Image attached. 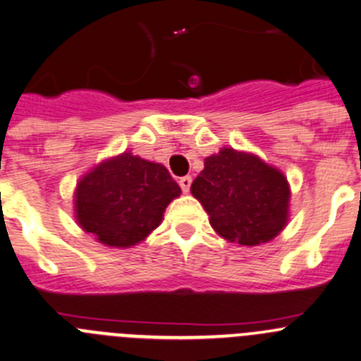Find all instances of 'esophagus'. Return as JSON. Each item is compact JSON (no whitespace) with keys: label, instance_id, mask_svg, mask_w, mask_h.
Wrapping results in <instances>:
<instances>
[{"label":"esophagus","instance_id":"obj_1","mask_svg":"<svg viewBox=\"0 0 361 361\" xmlns=\"http://www.w3.org/2000/svg\"><path fill=\"white\" fill-rule=\"evenodd\" d=\"M178 183H180V187H181V190L185 192V194H187L188 190H190V185H192V178L190 176H183V178H180V181H178Z\"/></svg>","mask_w":361,"mask_h":361}]
</instances>
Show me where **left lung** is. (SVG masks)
Returning <instances> with one entry per match:
<instances>
[{"mask_svg":"<svg viewBox=\"0 0 361 361\" xmlns=\"http://www.w3.org/2000/svg\"><path fill=\"white\" fill-rule=\"evenodd\" d=\"M190 190L213 229L240 245L274 240L288 222V180L250 153L224 148L208 157Z\"/></svg>","mask_w":361,"mask_h":361,"instance_id":"left-lung-1","label":"left lung"}]
</instances>
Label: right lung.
Wrapping results in <instances>:
<instances>
[{"mask_svg":"<svg viewBox=\"0 0 361 361\" xmlns=\"http://www.w3.org/2000/svg\"><path fill=\"white\" fill-rule=\"evenodd\" d=\"M181 194L162 164L123 153L106 160L77 185V222L109 247H130L159 227L167 204Z\"/></svg>","mask_w":361,"mask_h":361,"instance_id":"add662e5","label":"right lung"}]
</instances>
